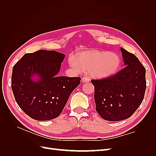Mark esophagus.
Here are the masks:
<instances>
[{
    "label": "esophagus",
    "mask_w": 156,
    "mask_h": 156,
    "mask_svg": "<svg viewBox=\"0 0 156 156\" xmlns=\"http://www.w3.org/2000/svg\"><path fill=\"white\" fill-rule=\"evenodd\" d=\"M90 81V79L88 77L84 76L82 78V81L83 83H87V82H89Z\"/></svg>",
    "instance_id": "esophagus-1"
}]
</instances>
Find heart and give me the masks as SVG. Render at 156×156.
<instances>
[{
    "mask_svg": "<svg viewBox=\"0 0 156 156\" xmlns=\"http://www.w3.org/2000/svg\"><path fill=\"white\" fill-rule=\"evenodd\" d=\"M69 64L76 72L87 70L93 77L107 78L116 73L121 60L120 56L108 51H87L77 55V60L70 56Z\"/></svg>",
    "mask_w": 156,
    "mask_h": 156,
    "instance_id": "b5f03b06",
    "label": "heart"
}]
</instances>
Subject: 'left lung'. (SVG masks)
I'll list each match as a JSON object with an SVG mask.
<instances>
[{
    "label": "left lung",
    "instance_id": "obj_1",
    "mask_svg": "<svg viewBox=\"0 0 156 156\" xmlns=\"http://www.w3.org/2000/svg\"><path fill=\"white\" fill-rule=\"evenodd\" d=\"M124 65L115 75L92 80L96 111L108 121L129 119L142 103L146 90V69L138 58L121 48Z\"/></svg>",
    "mask_w": 156,
    "mask_h": 156
}]
</instances>
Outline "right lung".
I'll use <instances>...</instances> for the list:
<instances>
[{"label": "right lung", "instance_id": "right-lung-1", "mask_svg": "<svg viewBox=\"0 0 156 156\" xmlns=\"http://www.w3.org/2000/svg\"><path fill=\"white\" fill-rule=\"evenodd\" d=\"M65 55L39 50L27 53L13 66L12 89L18 105L32 119L49 120L58 117L70 94L81 83L80 77L58 75ZM36 74L37 81L31 78Z\"/></svg>", "mask_w": 156, "mask_h": 156}]
</instances>
